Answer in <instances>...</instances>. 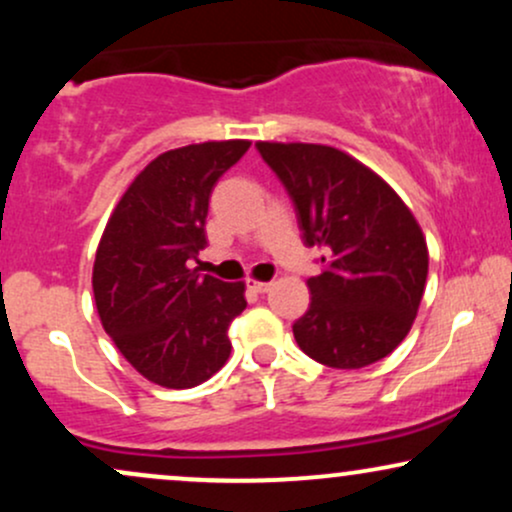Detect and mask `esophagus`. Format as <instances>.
<instances>
[{"instance_id":"obj_1","label":"esophagus","mask_w":512,"mask_h":512,"mask_svg":"<svg viewBox=\"0 0 512 512\" xmlns=\"http://www.w3.org/2000/svg\"><path fill=\"white\" fill-rule=\"evenodd\" d=\"M248 284H250V289L255 291V293H267L269 289H272V281H255V279H250Z\"/></svg>"}]
</instances>
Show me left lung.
Returning a JSON list of instances; mask_svg holds the SVG:
<instances>
[{"label":"left lung","instance_id":"8db88e82","mask_svg":"<svg viewBox=\"0 0 512 512\" xmlns=\"http://www.w3.org/2000/svg\"><path fill=\"white\" fill-rule=\"evenodd\" d=\"M289 192L308 248L310 308L293 337L317 363L363 368L402 344L426 289L428 250L407 204L373 170L322 144L257 142Z\"/></svg>","mask_w":512,"mask_h":512}]
</instances>
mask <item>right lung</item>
<instances>
[{
	"mask_svg": "<svg viewBox=\"0 0 512 512\" xmlns=\"http://www.w3.org/2000/svg\"><path fill=\"white\" fill-rule=\"evenodd\" d=\"M250 142L190 144L134 178L105 226L93 264L103 330L151 383L182 390L231 354L228 327L245 310V284L199 274L214 185Z\"/></svg>",
	"mask_w": 512,
	"mask_h": 512,
	"instance_id": "right-lung-1",
	"label": "right lung"
}]
</instances>
